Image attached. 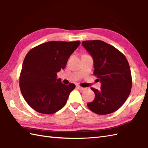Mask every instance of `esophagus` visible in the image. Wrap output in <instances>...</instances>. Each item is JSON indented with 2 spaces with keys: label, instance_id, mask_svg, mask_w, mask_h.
Segmentation results:
<instances>
[{
  "label": "esophagus",
  "instance_id": "1",
  "mask_svg": "<svg viewBox=\"0 0 148 148\" xmlns=\"http://www.w3.org/2000/svg\"><path fill=\"white\" fill-rule=\"evenodd\" d=\"M77 88H78V89L80 90H84L85 89V88H84V87H82L79 86V85H77Z\"/></svg>",
  "mask_w": 148,
  "mask_h": 148
}]
</instances>
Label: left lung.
Listing matches in <instances>:
<instances>
[{
    "instance_id": "1",
    "label": "left lung",
    "mask_w": 148,
    "mask_h": 148,
    "mask_svg": "<svg viewBox=\"0 0 148 148\" xmlns=\"http://www.w3.org/2000/svg\"><path fill=\"white\" fill-rule=\"evenodd\" d=\"M82 45L93 58L94 74L101 84L100 90L91 87L95 98L87 106L98 114L112 113L130 93L132 76L128 61L117 49L103 41L86 40Z\"/></svg>"
}]
</instances>
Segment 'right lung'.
Listing matches in <instances>:
<instances>
[{"instance_id": "obj_1", "label": "right lung", "mask_w": 148, "mask_h": 148, "mask_svg": "<svg viewBox=\"0 0 148 148\" xmlns=\"http://www.w3.org/2000/svg\"><path fill=\"white\" fill-rule=\"evenodd\" d=\"M75 42L51 41L32 49L26 55L19 87L29 106L42 114H53L63 108L75 85H64L57 73L64 69L71 54L79 46Z\"/></svg>"}]
</instances>
